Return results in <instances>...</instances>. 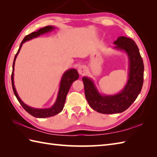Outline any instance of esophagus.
Returning <instances> with one entry per match:
<instances>
[{
    "mask_svg": "<svg viewBox=\"0 0 157 157\" xmlns=\"http://www.w3.org/2000/svg\"><path fill=\"white\" fill-rule=\"evenodd\" d=\"M87 71V67L85 65H80L78 67V72L80 75H84Z\"/></svg>",
    "mask_w": 157,
    "mask_h": 157,
    "instance_id": "esophagus-1",
    "label": "esophagus"
}]
</instances>
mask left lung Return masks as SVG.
Masks as SVG:
<instances>
[{"instance_id":"left-lung-1","label":"left lung","mask_w":157,"mask_h":157,"mask_svg":"<svg viewBox=\"0 0 157 157\" xmlns=\"http://www.w3.org/2000/svg\"><path fill=\"white\" fill-rule=\"evenodd\" d=\"M113 43L115 49L125 52L128 56V80L124 88L117 94H102L91 78H82L89 105L102 114L120 113L128 109L140 93L144 81V63L136 42L131 38L120 36Z\"/></svg>"}]
</instances>
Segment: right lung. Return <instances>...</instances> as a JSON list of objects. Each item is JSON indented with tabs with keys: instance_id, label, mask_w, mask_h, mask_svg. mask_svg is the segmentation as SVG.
Returning <instances> with one entry per match:
<instances>
[{
	"instance_id": "add662e5",
	"label": "right lung",
	"mask_w": 157,
	"mask_h": 157,
	"mask_svg": "<svg viewBox=\"0 0 157 157\" xmlns=\"http://www.w3.org/2000/svg\"><path fill=\"white\" fill-rule=\"evenodd\" d=\"M55 28L52 25H48L46 26L44 28H40L38 29V31L34 32L31 33L30 34H28L25 36V37L23 38L22 40L21 44L19 46V48L17 52L16 55L15 56L14 61H13V71L11 74V82H12V87L13 90V92L16 96L17 99L18 100L20 104L22 106V107L26 111H27L29 114L31 115L34 116V117L37 118H45V117H52L59 114V113L62 111V110L64 107V105L65 102L66 100V96L67 94H68V92L71 87V84L73 82L75 81L76 79L79 78V74L78 72L75 69H70L67 70V71L63 73V76L61 78V83H60V86H59V90L57 95V98L55 102L54 103L51 108H46V109H36V108H33L25 104L23 102L21 99L19 98V96L17 94V92L16 91V89L14 85V67H15V63L17 56L19 52L21 50V46L23 43H25L26 41L30 40L37 38L39 36L42 34H46V33H48L49 32L52 31L53 29H55Z\"/></svg>"
}]
</instances>
